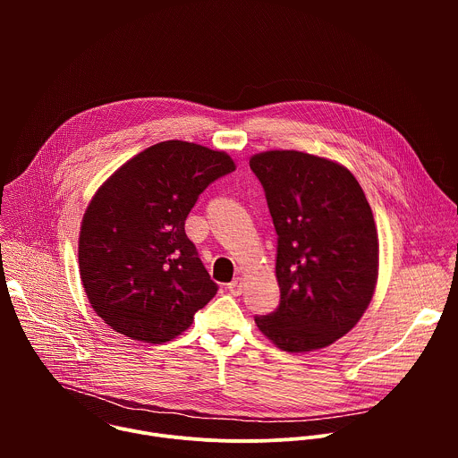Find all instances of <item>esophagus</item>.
<instances>
[{
  "mask_svg": "<svg viewBox=\"0 0 458 458\" xmlns=\"http://www.w3.org/2000/svg\"><path fill=\"white\" fill-rule=\"evenodd\" d=\"M228 292L232 295H241L242 293V279L235 277L232 283H228Z\"/></svg>",
  "mask_w": 458,
  "mask_h": 458,
  "instance_id": "34e87169",
  "label": "esophagus"
}]
</instances>
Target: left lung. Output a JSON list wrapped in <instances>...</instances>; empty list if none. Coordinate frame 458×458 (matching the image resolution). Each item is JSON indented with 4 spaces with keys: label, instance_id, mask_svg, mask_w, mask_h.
<instances>
[{
    "label": "left lung",
    "instance_id": "8db88e82",
    "mask_svg": "<svg viewBox=\"0 0 458 458\" xmlns=\"http://www.w3.org/2000/svg\"><path fill=\"white\" fill-rule=\"evenodd\" d=\"M277 232L281 301L255 324L299 353L330 346L366 311L378 276V239L366 195L339 163L297 150L250 159Z\"/></svg>",
    "mask_w": 458,
    "mask_h": 458
}]
</instances>
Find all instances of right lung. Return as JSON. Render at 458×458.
<instances>
[{"mask_svg":"<svg viewBox=\"0 0 458 458\" xmlns=\"http://www.w3.org/2000/svg\"><path fill=\"white\" fill-rule=\"evenodd\" d=\"M225 152L157 143L115 170L92 198L80 233V274L94 311L117 334L161 344L181 335L217 293L184 221Z\"/></svg>","mask_w":458,"mask_h":458,"instance_id":"add662e5","label":"right lung"}]
</instances>
